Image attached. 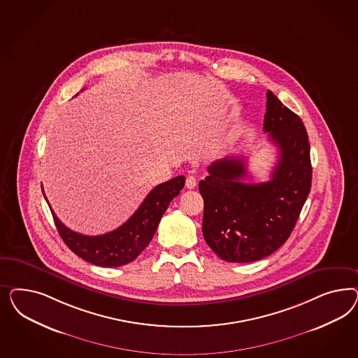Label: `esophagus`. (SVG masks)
Masks as SVG:
<instances>
[{
    "instance_id": "1",
    "label": "esophagus",
    "mask_w": 358,
    "mask_h": 358,
    "mask_svg": "<svg viewBox=\"0 0 358 358\" xmlns=\"http://www.w3.org/2000/svg\"><path fill=\"white\" fill-rule=\"evenodd\" d=\"M185 185H186L187 189H194L195 186H196V180H195L194 176H187Z\"/></svg>"
}]
</instances>
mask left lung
I'll return each instance as SVG.
<instances>
[{"instance_id":"1","label":"left lung","mask_w":358,"mask_h":358,"mask_svg":"<svg viewBox=\"0 0 358 358\" xmlns=\"http://www.w3.org/2000/svg\"><path fill=\"white\" fill-rule=\"evenodd\" d=\"M264 131L278 148L271 180L245 184L244 157L211 164L199 181L203 196L202 232L207 245L222 260H261L289 238L311 190L310 143L302 120L266 92Z\"/></svg>"}]
</instances>
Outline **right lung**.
Returning <instances> with one entry per match:
<instances>
[{"label": "right lung", "instance_id": "right-lung-1", "mask_svg": "<svg viewBox=\"0 0 358 358\" xmlns=\"http://www.w3.org/2000/svg\"><path fill=\"white\" fill-rule=\"evenodd\" d=\"M184 185V176L174 177L164 184L157 185L124 224L98 236H87L65 227L60 219L55 215L51 206L50 208L59 235L69 250L93 265L115 268L135 260L150 244L165 210L174 196L180 194Z\"/></svg>", "mask_w": 358, "mask_h": 358}]
</instances>
